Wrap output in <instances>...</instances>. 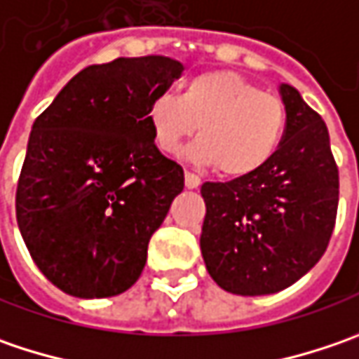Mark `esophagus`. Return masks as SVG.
<instances>
[{"label":"esophagus","instance_id":"obj_1","mask_svg":"<svg viewBox=\"0 0 359 359\" xmlns=\"http://www.w3.org/2000/svg\"><path fill=\"white\" fill-rule=\"evenodd\" d=\"M184 187L187 189H198L201 187V179L195 172H184Z\"/></svg>","mask_w":359,"mask_h":359}]
</instances>
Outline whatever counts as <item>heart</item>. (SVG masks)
Here are the masks:
<instances>
[{
    "instance_id": "heart-1",
    "label": "heart",
    "mask_w": 359,
    "mask_h": 359,
    "mask_svg": "<svg viewBox=\"0 0 359 359\" xmlns=\"http://www.w3.org/2000/svg\"><path fill=\"white\" fill-rule=\"evenodd\" d=\"M152 140L166 154H177L198 130L201 140L189 150L198 164L239 179L261 170L275 156L287 110L281 98L261 92L233 70L196 74L179 96L161 94L147 108Z\"/></svg>"
}]
</instances>
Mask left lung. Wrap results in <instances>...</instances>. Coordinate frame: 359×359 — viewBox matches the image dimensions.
I'll return each mask as SVG.
<instances>
[{"instance_id": "left-lung-1", "label": "left lung", "mask_w": 359, "mask_h": 359, "mask_svg": "<svg viewBox=\"0 0 359 359\" xmlns=\"http://www.w3.org/2000/svg\"><path fill=\"white\" fill-rule=\"evenodd\" d=\"M279 94L287 126L271 161L253 175L201 187V253L215 283L235 295L293 285L334 233L339 177L327 126L295 88L281 84Z\"/></svg>"}]
</instances>
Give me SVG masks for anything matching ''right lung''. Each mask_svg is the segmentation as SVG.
<instances>
[{
  "mask_svg": "<svg viewBox=\"0 0 359 359\" xmlns=\"http://www.w3.org/2000/svg\"><path fill=\"white\" fill-rule=\"evenodd\" d=\"M182 72L166 55L88 66L36 118L15 193L25 247L55 287L80 299L124 293L152 233L184 187L156 149L152 98Z\"/></svg>",
  "mask_w": 359,
  "mask_h": 359,
  "instance_id": "add662e5",
  "label": "right lung"
}]
</instances>
